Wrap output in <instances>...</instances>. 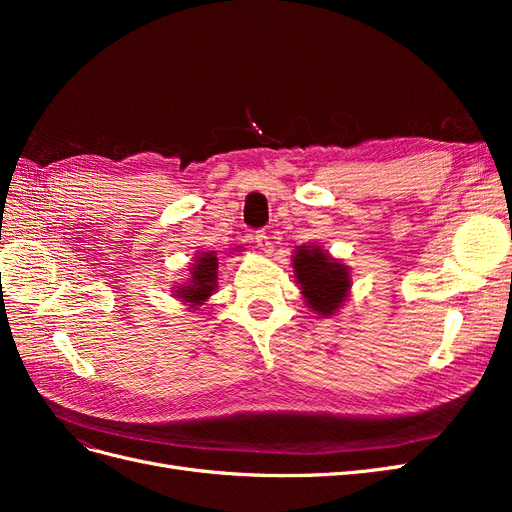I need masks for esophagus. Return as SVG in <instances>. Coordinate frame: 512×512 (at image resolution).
I'll return each instance as SVG.
<instances>
[{"label":"esophagus","instance_id":"34e87169","mask_svg":"<svg viewBox=\"0 0 512 512\" xmlns=\"http://www.w3.org/2000/svg\"><path fill=\"white\" fill-rule=\"evenodd\" d=\"M254 241H256V245H258V250H262L265 254H271V252H273V241H271V237L267 235L265 230H256Z\"/></svg>","mask_w":512,"mask_h":512}]
</instances>
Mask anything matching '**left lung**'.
I'll return each instance as SVG.
<instances>
[{
    "label": "left lung",
    "instance_id": "left-lung-1",
    "mask_svg": "<svg viewBox=\"0 0 512 512\" xmlns=\"http://www.w3.org/2000/svg\"><path fill=\"white\" fill-rule=\"evenodd\" d=\"M292 269L312 312L327 318L344 305L350 292V271L320 245H301L292 256Z\"/></svg>",
    "mask_w": 512,
    "mask_h": 512
}]
</instances>
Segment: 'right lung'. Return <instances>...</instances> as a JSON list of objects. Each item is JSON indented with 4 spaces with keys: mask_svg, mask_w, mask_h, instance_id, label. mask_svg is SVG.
Returning <instances> with one entry per match:
<instances>
[{
    "mask_svg": "<svg viewBox=\"0 0 512 512\" xmlns=\"http://www.w3.org/2000/svg\"><path fill=\"white\" fill-rule=\"evenodd\" d=\"M215 282H218V256H215V252H200L190 269L188 282L177 286L175 297L196 309L211 297L215 288H218Z\"/></svg>",
    "mask_w": 512,
    "mask_h": 512,
    "instance_id": "add662e5",
    "label": "right lung"
}]
</instances>
